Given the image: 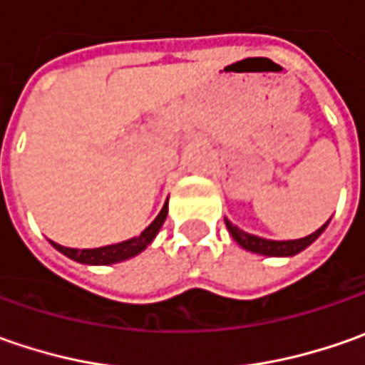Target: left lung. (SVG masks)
<instances>
[{
	"label": "left lung",
	"mask_w": 365,
	"mask_h": 365,
	"mask_svg": "<svg viewBox=\"0 0 365 365\" xmlns=\"http://www.w3.org/2000/svg\"><path fill=\"white\" fill-rule=\"evenodd\" d=\"M329 221L323 223L317 232L307 235V237H301V240H280V242L278 240H266V237L244 232L237 225H233L230 219H225V225H227V232L232 233L233 240L242 245L244 250H247V252L259 254V256H270V258H290V256H297L299 252L307 250L309 245L313 244L317 237L327 230Z\"/></svg>",
	"instance_id": "obj_1"
}]
</instances>
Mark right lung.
Returning <instances> with one entry per match:
<instances>
[{
    "mask_svg": "<svg viewBox=\"0 0 365 365\" xmlns=\"http://www.w3.org/2000/svg\"><path fill=\"white\" fill-rule=\"evenodd\" d=\"M168 215V201L164 203L160 209V213L156 215V219L148 225L144 232L140 235H135L132 240H125L120 244L103 245V247H93V250H77V247H64L61 244H50L54 245L61 254H64L66 258L75 259L78 264H87V266H109V264H118L123 259H130L133 256H138L140 252H144L148 245L154 242L156 233L160 232L162 223L166 221Z\"/></svg>",
    "mask_w": 365,
    "mask_h": 365,
    "instance_id": "1",
    "label": "right lung"
}]
</instances>
